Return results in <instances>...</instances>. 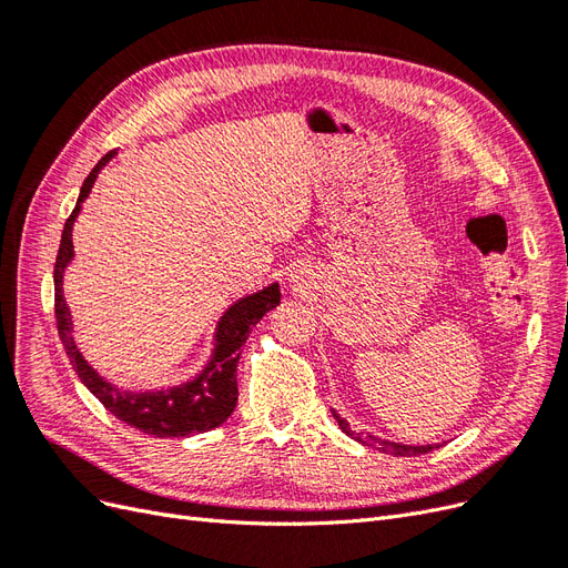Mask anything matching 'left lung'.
Masks as SVG:
<instances>
[{"label": "left lung", "instance_id": "obj_1", "mask_svg": "<svg viewBox=\"0 0 568 568\" xmlns=\"http://www.w3.org/2000/svg\"><path fill=\"white\" fill-rule=\"evenodd\" d=\"M332 417L338 422V426H341V432L346 434V436H351L353 440H357V443H363V445H372V448H376L379 453H384V455H393V457H409V455H424V453H432L434 448H438L436 443H428V445H405V443H393V440H386V438H379V436H374V434H369V432H355V428L343 419L336 409H332Z\"/></svg>", "mask_w": 568, "mask_h": 568}]
</instances>
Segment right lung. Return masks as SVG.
<instances>
[{"label":"right lung","mask_w":568,"mask_h":568,"mask_svg":"<svg viewBox=\"0 0 568 568\" xmlns=\"http://www.w3.org/2000/svg\"><path fill=\"white\" fill-rule=\"evenodd\" d=\"M115 156V151L101 159L88 180L80 186V196L71 217L65 220L61 246L54 265V303H57V326L63 348L71 357V363L80 376V382L88 386L99 403L104 405L111 415L125 422L140 432L156 438H186L194 434L213 432L215 426L225 424L236 407V365L242 346L246 343L251 326L263 320L265 313L277 307L282 301L280 284L274 282L261 291L234 301L215 324L213 332V351L209 363H205L192 379L182 384H170L163 388H123L104 379L88 359L73 338V315L63 298V277L68 265L73 263V225L82 211V203L88 201L92 186L101 170Z\"/></svg>","instance_id":"1"}]
</instances>
